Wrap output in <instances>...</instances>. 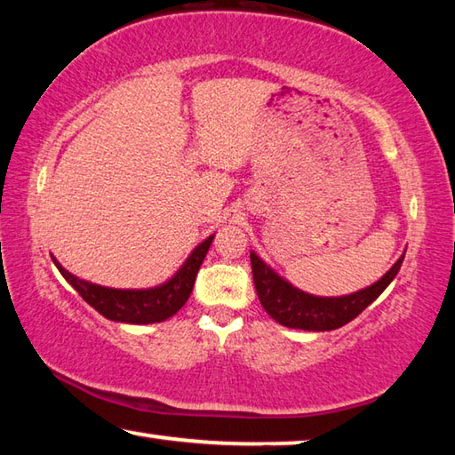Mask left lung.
<instances>
[{
  "label": "left lung",
  "instance_id": "left-lung-1",
  "mask_svg": "<svg viewBox=\"0 0 455 455\" xmlns=\"http://www.w3.org/2000/svg\"><path fill=\"white\" fill-rule=\"evenodd\" d=\"M403 259L405 252L379 281L369 284L365 289L341 297H317L292 287L287 279H283L279 273L273 271L255 251H251L252 279H255L260 305L279 325L303 331H333L347 325L389 287V283L395 279L397 271L402 268Z\"/></svg>",
  "mask_w": 455,
  "mask_h": 455
}]
</instances>
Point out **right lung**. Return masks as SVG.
<instances>
[{"label":"right lung","mask_w":455,"mask_h":455,"mask_svg":"<svg viewBox=\"0 0 455 455\" xmlns=\"http://www.w3.org/2000/svg\"><path fill=\"white\" fill-rule=\"evenodd\" d=\"M214 235L204 238L203 243L195 246L188 259L180 265L171 279L148 289H112L102 287V284L84 281L80 276L66 271L58 263V259L52 255L53 265L58 267L61 276L80 292V297L90 307L102 315V317L130 323V325H150V323H160L171 319L172 315L182 309V305L188 301L192 287H195L196 273L203 260L209 252Z\"/></svg>","instance_id":"add662e5"}]
</instances>
